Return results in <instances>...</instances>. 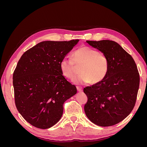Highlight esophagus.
Wrapping results in <instances>:
<instances>
[{
  "label": "esophagus",
  "instance_id": "1",
  "mask_svg": "<svg viewBox=\"0 0 147 147\" xmlns=\"http://www.w3.org/2000/svg\"><path fill=\"white\" fill-rule=\"evenodd\" d=\"M77 90L78 92H82L83 91V88L80 86H77Z\"/></svg>",
  "mask_w": 147,
  "mask_h": 147
}]
</instances>
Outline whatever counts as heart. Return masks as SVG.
I'll return each instance as SVG.
<instances>
[{
	"label": "heart",
	"instance_id": "b5f03b06",
	"mask_svg": "<svg viewBox=\"0 0 147 147\" xmlns=\"http://www.w3.org/2000/svg\"><path fill=\"white\" fill-rule=\"evenodd\" d=\"M74 61L69 58L63 59L60 62V69L64 76L73 79L77 74V67L80 69L81 75L75 78V83L97 84L102 82L108 74L109 62L107 57L94 48L82 47L75 51Z\"/></svg>",
	"mask_w": 147,
	"mask_h": 147
}]
</instances>
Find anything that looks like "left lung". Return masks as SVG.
Returning a JSON list of instances; mask_svg holds the SVG:
<instances>
[{
	"label": "left lung",
	"instance_id": "obj_1",
	"mask_svg": "<svg viewBox=\"0 0 147 147\" xmlns=\"http://www.w3.org/2000/svg\"><path fill=\"white\" fill-rule=\"evenodd\" d=\"M86 42L106 55L109 68L102 82L84 88L88 97L84 112L96 125H115L126 118L135 105L140 82L137 65L117 42L109 40Z\"/></svg>",
	"mask_w": 147,
	"mask_h": 147
}]
</instances>
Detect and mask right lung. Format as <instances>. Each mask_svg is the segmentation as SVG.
<instances>
[{
    "instance_id": "add662e5",
    "label": "right lung",
    "mask_w": 147,
    "mask_h": 147,
    "mask_svg": "<svg viewBox=\"0 0 147 147\" xmlns=\"http://www.w3.org/2000/svg\"><path fill=\"white\" fill-rule=\"evenodd\" d=\"M79 40L44 41L22 55L13 75L17 110L31 125L48 129L59 121L63 104L77 92L60 69V62Z\"/></svg>"
}]
</instances>
